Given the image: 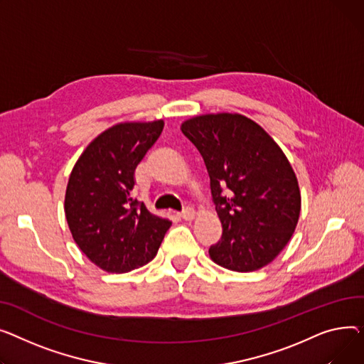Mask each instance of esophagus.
Instances as JSON below:
<instances>
[{"instance_id": "1", "label": "esophagus", "mask_w": 364, "mask_h": 364, "mask_svg": "<svg viewBox=\"0 0 364 364\" xmlns=\"http://www.w3.org/2000/svg\"><path fill=\"white\" fill-rule=\"evenodd\" d=\"M181 218L183 220H192L196 218V210L192 207H185L182 211H181Z\"/></svg>"}]
</instances>
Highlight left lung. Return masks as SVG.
<instances>
[{"mask_svg": "<svg viewBox=\"0 0 364 364\" xmlns=\"http://www.w3.org/2000/svg\"><path fill=\"white\" fill-rule=\"evenodd\" d=\"M210 176L223 233L211 260L235 272L269 264L289 242L301 210L294 170L269 135L241 114H205L182 123Z\"/></svg>", "mask_w": 364, "mask_h": 364, "instance_id": "left-lung-1", "label": "left lung"}]
</instances>
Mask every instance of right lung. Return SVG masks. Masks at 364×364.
Segmentation results:
<instances>
[{
    "label": "right lung",
    "instance_id": "right-lung-1",
    "mask_svg": "<svg viewBox=\"0 0 364 364\" xmlns=\"http://www.w3.org/2000/svg\"><path fill=\"white\" fill-rule=\"evenodd\" d=\"M163 120L120 123L98 135L76 161L64 211L77 247L107 272H131L154 259L172 222L134 198L135 170Z\"/></svg>",
    "mask_w": 364,
    "mask_h": 364
}]
</instances>
